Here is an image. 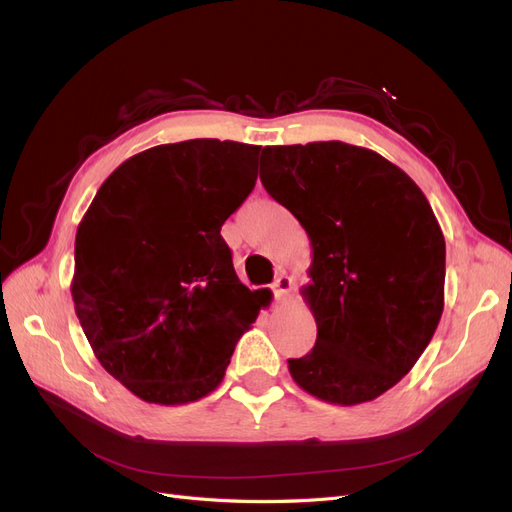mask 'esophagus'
<instances>
[{"label": "esophagus", "mask_w": 512, "mask_h": 512, "mask_svg": "<svg viewBox=\"0 0 512 512\" xmlns=\"http://www.w3.org/2000/svg\"><path fill=\"white\" fill-rule=\"evenodd\" d=\"M271 288L275 292L277 301H281V298H286L290 294V290L294 288V281H292V277H288V273H279V277L273 281Z\"/></svg>", "instance_id": "34e87169"}]
</instances>
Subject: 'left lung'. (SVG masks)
Wrapping results in <instances>:
<instances>
[{"label":"left lung","instance_id":"1","mask_svg":"<svg viewBox=\"0 0 512 512\" xmlns=\"http://www.w3.org/2000/svg\"><path fill=\"white\" fill-rule=\"evenodd\" d=\"M260 182L313 254L301 294L317 341L288 360L292 379L341 407L379 398L424 354L445 307V237L426 195L381 154L345 142L267 146Z\"/></svg>","mask_w":512,"mask_h":512}]
</instances>
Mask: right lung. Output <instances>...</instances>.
<instances>
[{
    "instance_id": "obj_1",
    "label": "right lung",
    "mask_w": 512,
    "mask_h": 512,
    "mask_svg": "<svg viewBox=\"0 0 512 512\" xmlns=\"http://www.w3.org/2000/svg\"><path fill=\"white\" fill-rule=\"evenodd\" d=\"M258 152L228 139L148 148L110 173L78 224L80 326L144 402L178 407L214 392L264 305L220 235L256 184Z\"/></svg>"
}]
</instances>
